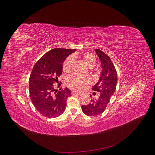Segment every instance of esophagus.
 Returning a JSON list of instances; mask_svg holds the SVG:
<instances>
[{"label":"esophagus","mask_w":155,"mask_h":155,"mask_svg":"<svg viewBox=\"0 0 155 155\" xmlns=\"http://www.w3.org/2000/svg\"><path fill=\"white\" fill-rule=\"evenodd\" d=\"M71 94H72V95H79V94H79L78 92H76V91H72Z\"/></svg>","instance_id":"1"}]
</instances>
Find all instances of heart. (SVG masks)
Listing matches in <instances>:
<instances>
[{"label":"heart","instance_id":"obj_1","mask_svg":"<svg viewBox=\"0 0 155 155\" xmlns=\"http://www.w3.org/2000/svg\"><path fill=\"white\" fill-rule=\"evenodd\" d=\"M81 58L85 64L90 68H92L96 62V58L94 54L91 52H86L81 55ZM74 65V60L72 57H68L64 60L63 64V72L64 74H69L72 71ZM67 85L74 91H83L87 85L91 83V79L88 76H79L74 74L69 76L66 81Z\"/></svg>","mask_w":155,"mask_h":155}]
</instances>
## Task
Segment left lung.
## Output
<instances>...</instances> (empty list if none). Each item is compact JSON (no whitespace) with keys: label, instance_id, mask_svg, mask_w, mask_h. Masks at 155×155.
Segmentation results:
<instances>
[{"label":"left lung","instance_id":"1","mask_svg":"<svg viewBox=\"0 0 155 155\" xmlns=\"http://www.w3.org/2000/svg\"><path fill=\"white\" fill-rule=\"evenodd\" d=\"M96 51L100 59L103 71L99 81L92 88L94 91L98 92L97 97L92 99L88 105L81 106L84 114L89 116L99 115L105 111L116 91L118 79L116 70L109 56L99 49H96ZM93 94L96 96V92Z\"/></svg>","mask_w":155,"mask_h":155}]
</instances>
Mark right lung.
<instances>
[{
  "label": "right lung",
  "mask_w": 155,
  "mask_h": 155,
  "mask_svg": "<svg viewBox=\"0 0 155 155\" xmlns=\"http://www.w3.org/2000/svg\"><path fill=\"white\" fill-rule=\"evenodd\" d=\"M75 50L60 48L50 50L33 67L29 81L30 99L37 110L46 118H56L66 109L67 100L71 92L67 88H59L57 92L54 84L59 83L64 60ZM61 84H58V88Z\"/></svg>",
  "instance_id": "add662e5"
}]
</instances>
